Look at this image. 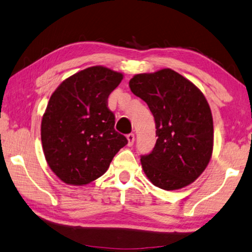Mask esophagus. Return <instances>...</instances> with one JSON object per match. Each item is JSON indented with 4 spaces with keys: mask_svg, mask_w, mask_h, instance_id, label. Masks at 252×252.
<instances>
[{
    "mask_svg": "<svg viewBox=\"0 0 252 252\" xmlns=\"http://www.w3.org/2000/svg\"><path fill=\"white\" fill-rule=\"evenodd\" d=\"M127 140H128V146H133L135 143V135L134 134H128L127 135Z\"/></svg>",
    "mask_w": 252,
    "mask_h": 252,
    "instance_id": "esophagus-1",
    "label": "esophagus"
}]
</instances>
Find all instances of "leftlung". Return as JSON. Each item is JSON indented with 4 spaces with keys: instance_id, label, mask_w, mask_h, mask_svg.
<instances>
[{
    "instance_id": "left-lung-1",
    "label": "left lung",
    "mask_w": 252,
    "mask_h": 252,
    "mask_svg": "<svg viewBox=\"0 0 252 252\" xmlns=\"http://www.w3.org/2000/svg\"><path fill=\"white\" fill-rule=\"evenodd\" d=\"M129 87L146 101L156 123L155 147L140 157L144 173L165 190L190 185L213 155L214 123L206 97L195 84L170 68L135 75Z\"/></svg>"
}]
</instances>
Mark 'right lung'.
Wrapping results in <instances>:
<instances>
[{"instance_id": "1", "label": "right lung", "mask_w": 252, "mask_h": 252, "mask_svg": "<svg viewBox=\"0 0 252 252\" xmlns=\"http://www.w3.org/2000/svg\"><path fill=\"white\" fill-rule=\"evenodd\" d=\"M123 77L104 66H92L66 78L52 94L41 139L48 166L63 183L83 186L99 178L127 144L115 130V116L107 107L109 94Z\"/></svg>"}]
</instances>
